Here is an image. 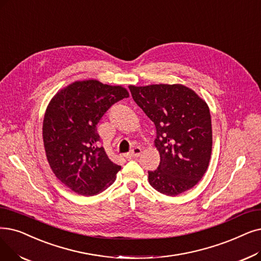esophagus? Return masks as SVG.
I'll return each instance as SVG.
<instances>
[{"mask_svg":"<svg viewBox=\"0 0 261 261\" xmlns=\"http://www.w3.org/2000/svg\"><path fill=\"white\" fill-rule=\"evenodd\" d=\"M141 152H142V149L140 148V147H135V148H133V149H132V151H131V152L127 153V154L124 155V156H126L127 160H132V159H135V158L140 156Z\"/></svg>","mask_w":261,"mask_h":261,"instance_id":"esophagus-1","label":"esophagus"}]
</instances>
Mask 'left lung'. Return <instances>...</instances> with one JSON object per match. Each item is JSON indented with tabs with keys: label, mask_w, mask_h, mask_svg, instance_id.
<instances>
[{
	"label": "left lung",
	"mask_w": 261,
	"mask_h": 261,
	"mask_svg": "<svg viewBox=\"0 0 261 261\" xmlns=\"http://www.w3.org/2000/svg\"><path fill=\"white\" fill-rule=\"evenodd\" d=\"M132 98L153 121L160 164L148 172L150 186L168 196L193 188L206 173L212 151L208 105L182 84L130 85Z\"/></svg>",
	"instance_id": "left-lung-1"
}]
</instances>
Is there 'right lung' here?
<instances>
[{"label": "right lung", "mask_w": 261, "mask_h": 261, "mask_svg": "<svg viewBox=\"0 0 261 261\" xmlns=\"http://www.w3.org/2000/svg\"><path fill=\"white\" fill-rule=\"evenodd\" d=\"M128 97L120 85L85 80L62 88L49 102L42 123L47 160L74 193L93 196L114 182L121 167L98 146L97 124L113 105Z\"/></svg>", "instance_id": "right-lung-1"}]
</instances>
